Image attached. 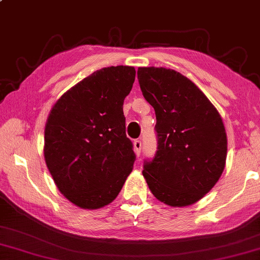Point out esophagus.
<instances>
[{"mask_svg": "<svg viewBox=\"0 0 260 260\" xmlns=\"http://www.w3.org/2000/svg\"><path fill=\"white\" fill-rule=\"evenodd\" d=\"M133 148H134V153L138 155H140V153H141V141L140 140H134L133 141Z\"/></svg>", "mask_w": 260, "mask_h": 260, "instance_id": "esophagus-1", "label": "esophagus"}]
</instances>
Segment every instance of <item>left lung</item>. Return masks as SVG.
Listing matches in <instances>:
<instances>
[{
    "label": "left lung",
    "mask_w": 260,
    "mask_h": 260,
    "mask_svg": "<svg viewBox=\"0 0 260 260\" xmlns=\"http://www.w3.org/2000/svg\"><path fill=\"white\" fill-rule=\"evenodd\" d=\"M138 78L156 115L157 152L142 170L149 190L174 208L196 203L225 167L228 139L222 117L207 95L175 70L139 68Z\"/></svg>",
    "instance_id": "obj_1"
}]
</instances>
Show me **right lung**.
Instances as JSON below:
<instances>
[{
	"label": "right lung",
	"mask_w": 260,
	"mask_h": 260,
	"mask_svg": "<svg viewBox=\"0 0 260 260\" xmlns=\"http://www.w3.org/2000/svg\"><path fill=\"white\" fill-rule=\"evenodd\" d=\"M134 80L133 67L100 69L65 92L46 119L45 164L58 190L81 209L113 202L133 169L122 105Z\"/></svg>",
	"instance_id": "right-lung-1"
}]
</instances>
